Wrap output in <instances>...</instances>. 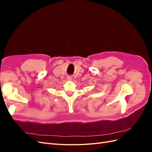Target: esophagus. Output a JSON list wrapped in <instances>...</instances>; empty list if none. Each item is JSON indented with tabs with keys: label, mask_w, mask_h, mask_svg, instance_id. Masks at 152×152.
I'll return each instance as SVG.
<instances>
[{
	"label": "esophagus",
	"mask_w": 152,
	"mask_h": 152,
	"mask_svg": "<svg viewBox=\"0 0 152 152\" xmlns=\"http://www.w3.org/2000/svg\"><path fill=\"white\" fill-rule=\"evenodd\" d=\"M67 79L69 80H71L72 79V78L71 77H70V76H68L67 77Z\"/></svg>",
	"instance_id": "1"
}]
</instances>
